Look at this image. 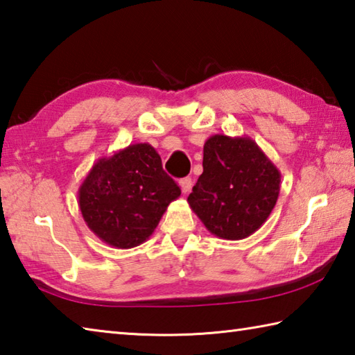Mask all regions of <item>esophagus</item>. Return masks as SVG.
<instances>
[{"label":"esophagus","instance_id":"1","mask_svg":"<svg viewBox=\"0 0 355 355\" xmlns=\"http://www.w3.org/2000/svg\"><path fill=\"white\" fill-rule=\"evenodd\" d=\"M180 188H182L183 194H188V192H189L191 188H192V180H191L189 177L182 178V180H180Z\"/></svg>","mask_w":355,"mask_h":355}]
</instances>
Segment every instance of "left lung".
Wrapping results in <instances>:
<instances>
[{
	"mask_svg": "<svg viewBox=\"0 0 355 355\" xmlns=\"http://www.w3.org/2000/svg\"><path fill=\"white\" fill-rule=\"evenodd\" d=\"M281 172L250 137L212 135L203 146V173L188 197L196 216L220 239L259 230L279 196Z\"/></svg>",
	"mask_w": 355,
	"mask_h": 355,
	"instance_id": "left-lung-1",
	"label": "left lung"
}]
</instances>
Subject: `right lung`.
I'll list each match as a JSON object with an SVG mask.
<instances>
[{
	"label": "right lung",
	"mask_w": 355,
	"mask_h": 355,
	"mask_svg": "<svg viewBox=\"0 0 355 355\" xmlns=\"http://www.w3.org/2000/svg\"><path fill=\"white\" fill-rule=\"evenodd\" d=\"M180 194L158 152L138 143L96 161L77 198L87 227L102 242L125 250L149 239Z\"/></svg>",
	"instance_id": "obj_1"
}]
</instances>
